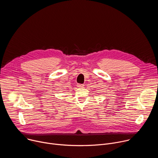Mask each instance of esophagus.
<instances>
[{
    "instance_id": "obj_1",
    "label": "esophagus",
    "mask_w": 158,
    "mask_h": 158,
    "mask_svg": "<svg viewBox=\"0 0 158 158\" xmlns=\"http://www.w3.org/2000/svg\"><path fill=\"white\" fill-rule=\"evenodd\" d=\"M83 86H84V85L81 84H79L77 85V87H79V88H82V87H83Z\"/></svg>"
}]
</instances>
